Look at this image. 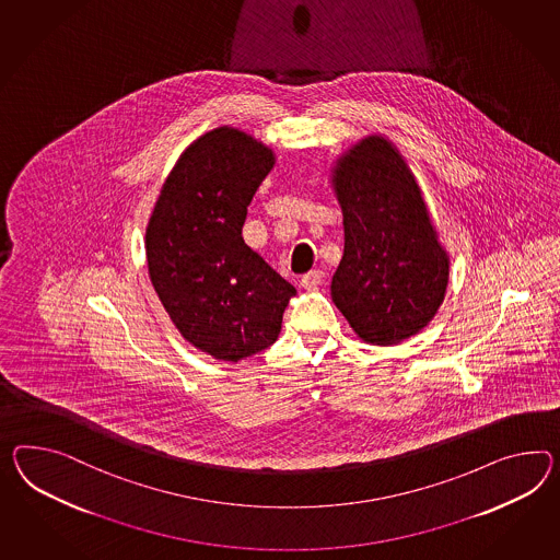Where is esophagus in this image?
Returning a JSON list of instances; mask_svg holds the SVG:
<instances>
[{"label":"esophagus","mask_w":560,"mask_h":560,"mask_svg":"<svg viewBox=\"0 0 560 560\" xmlns=\"http://www.w3.org/2000/svg\"><path fill=\"white\" fill-rule=\"evenodd\" d=\"M323 278H325V273L320 272V270H313V272L304 273L301 280L302 288L311 290V288L318 287V284L323 282Z\"/></svg>","instance_id":"34e87169"}]
</instances>
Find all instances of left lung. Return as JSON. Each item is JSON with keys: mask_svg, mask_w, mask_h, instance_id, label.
<instances>
[{"mask_svg": "<svg viewBox=\"0 0 560 560\" xmlns=\"http://www.w3.org/2000/svg\"><path fill=\"white\" fill-rule=\"evenodd\" d=\"M343 211V258L330 296L361 341L396 345L424 329L445 301L448 256L422 190L384 136L351 145L332 168Z\"/></svg>", "mask_w": 560, "mask_h": 560, "instance_id": "8db88e82", "label": "left lung"}]
</instances>
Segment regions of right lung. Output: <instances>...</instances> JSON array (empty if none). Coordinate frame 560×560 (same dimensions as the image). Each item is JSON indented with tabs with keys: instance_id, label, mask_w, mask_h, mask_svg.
I'll use <instances>...</instances> for the list:
<instances>
[{
	"instance_id": "add662e5",
	"label": "right lung",
	"mask_w": 560,
	"mask_h": 560,
	"mask_svg": "<svg viewBox=\"0 0 560 560\" xmlns=\"http://www.w3.org/2000/svg\"><path fill=\"white\" fill-rule=\"evenodd\" d=\"M273 152L240 129H211L176 160L145 228L152 287L174 327L211 358L270 347L296 288L242 237Z\"/></svg>"
}]
</instances>
